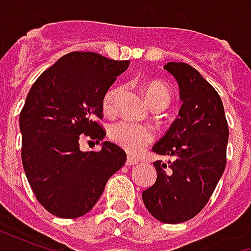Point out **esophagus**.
Here are the masks:
<instances>
[{
    "mask_svg": "<svg viewBox=\"0 0 251 251\" xmlns=\"http://www.w3.org/2000/svg\"><path fill=\"white\" fill-rule=\"evenodd\" d=\"M136 164H138V160H136V158H131V157L126 158V165H127V167L136 165Z\"/></svg>",
    "mask_w": 251,
    "mask_h": 251,
    "instance_id": "1",
    "label": "esophagus"
}]
</instances>
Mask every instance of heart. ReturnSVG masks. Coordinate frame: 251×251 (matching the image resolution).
Returning a JSON list of instances; mask_svg holds the SVG:
<instances>
[{"label":"heart","mask_w":251,"mask_h":251,"mask_svg":"<svg viewBox=\"0 0 251 251\" xmlns=\"http://www.w3.org/2000/svg\"><path fill=\"white\" fill-rule=\"evenodd\" d=\"M122 93V87L110 88L107 93L104 94L102 99V107L106 114H114L117 110V100ZM145 97L151 106L157 104H165L168 106L171 102V93L164 84L158 82H151L145 87ZM110 138L125 149L126 152L130 153L133 156H137L144 151V148L149 145L154 138V133L151 127L137 124H131L127 121H120L115 122L114 125L110 127Z\"/></svg>","instance_id":"1"}]
</instances>
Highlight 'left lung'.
<instances>
[{
    "label": "left lung",
    "mask_w": 251,
    "mask_h": 251,
    "mask_svg": "<svg viewBox=\"0 0 251 251\" xmlns=\"http://www.w3.org/2000/svg\"><path fill=\"white\" fill-rule=\"evenodd\" d=\"M164 70L179 84L181 107L153 152L171 156L154 161L157 180L142 192L148 211L163 223L189 221L204 208L226 167L228 125L216 90L187 63Z\"/></svg>",
    "instance_id": "8db88e82"
}]
</instances>
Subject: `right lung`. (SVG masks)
Returning a JSON list of instances; mask_svg holds the SVG:
<instances>
[{
    "label": "right lung",
    "instance_id": "add662e5",
    "mask_svg": "<svg viewBox=\"0 0 251 251\" xmlns=\"http://www.w3.org/2000/svg\"><path fill=\"white\" fill-rule=\"evenodd\" d=\"M129 60L70 52L37 77L20 113L21 158L36 199L48 212L74 219L87 214L126 161L125 151L104 141L82 152L83 137L102 141V99Z\"/></svg>",
    "mask_w": 251,
    "mask_h": 251
}]
</instances>
